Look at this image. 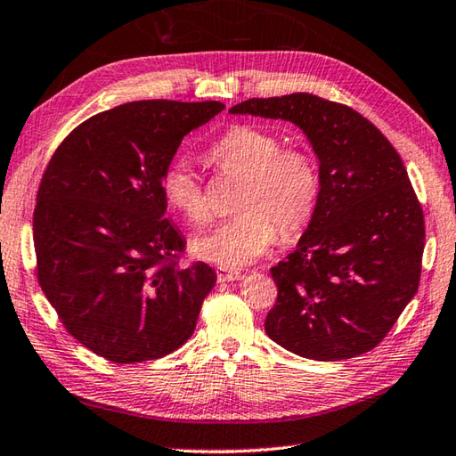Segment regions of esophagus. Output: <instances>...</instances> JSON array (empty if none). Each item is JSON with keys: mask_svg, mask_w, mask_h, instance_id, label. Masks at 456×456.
<instances>
[{"mask_svg": "<svg viewBox=\"0 0 456 456\" xmlns=\"http://www.w3.org/2000/svg\"><path fill=\"white\" fill-rule=\"evenodd\" d=\"M216 277L218 281H238L244 277V273L241 272H236V269H228V267H216Z\"/></svg>", "mask_w": 456, "mask_h": 456, "instance_id": "esophagus-1", "label": "esophagus"}]
</instances>
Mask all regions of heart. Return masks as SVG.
Here are the masks:
<instances>
[{
  "label": "heart",
  "instance_id": "1",
  "mask_svg": "<svg viewBox=\"0 0 456 456\" xmlns=\"http://www.w3.org/2000/svg\"><path fill=\"white\" fill-rule=\"evenodd\" d=\"M220 173L244 176L234 207L238 215L218 222L192 241L204 262L241 267L256 262L280 236L295 234L309 222L319 199V169L303 147H283L269 129L241 124L230 127L208 150ZM161 192L169 207L202 224L210 218L207 191L192 167L176 159L161 175Z\"/></svg>",
  "mask_w": 456,
  "mask_h": 456
}]
</instances>
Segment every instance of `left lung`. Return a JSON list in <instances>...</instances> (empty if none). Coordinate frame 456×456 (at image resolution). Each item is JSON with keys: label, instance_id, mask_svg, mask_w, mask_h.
<instances>
[{"label": "left lung", "instance_id": "1", "mask_svg": "<svg viewBox=\"0 0 456 456\" xmlns=\"http://www.w3.org/2000/svg\"><path fill=\"white\" fill-rule=\"evenodd\" d=\"M230 114L299 126L319 157L317 207L295 252L272 267L265 332L321 362L376 348L419 287L423 208L402 157L356 110L309 92L249 98Z\"/></svg>", "mask_w": 456, "mask_h": 456}]
</instances>
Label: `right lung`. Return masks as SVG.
I'll return each mask as SVG.
<instances>
[{
    "instance_id": "1",
    "label": "right lung",
    "mask_w": 456,
    "mask_h": 456,
    "mask_svg": "<svg viewBox=\"0 0 456 456\" xmlns=\"http://www.w3.org/2000/svg\"><path fill=\"white\" fill-rule=\"evenodd\" d=\"M222 102L142 100L88 118L62 139L37 191V280L80 345L114 364L171 354L191 338L216 283L181 265L161 175L183 137Z\"/></svg>"
}]
</instances>
